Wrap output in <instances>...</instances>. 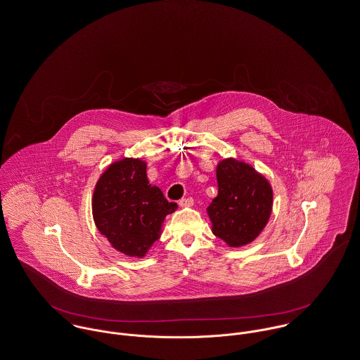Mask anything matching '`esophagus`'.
Masks as SVG:
<instances>
[{
    "mask_svg": "<svg viewBox=\"0 0 360 360\" xmlns=\"http://www.w3.org/2000/svg\"><path fill=\"white\" fill-rule=\"evenodd\" d=\"M193 202H195V201H193L192 198L179 200V205H181V207H192V205H193Z\"/></svg>",
    "mask_w": 360,
    "mask_h": 360,
    "instance_id": "34e87169",
    "label": "esophagus"
}]
</instances>
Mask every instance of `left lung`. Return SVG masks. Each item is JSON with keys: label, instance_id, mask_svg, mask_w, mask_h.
Listing matches in <instances>:
<instances>
[{"label": "left lung", "instance_id": "8db88e82", "mask_svg": "<svg viewBox=\"0 0 360 360\" xmlns=\"http://www.w3.org/2000/svg\"><path fill=\"white\" fill-rule=\"evenodd\" d=\"M218 195L207 207L212 233L231 247L255 239L269 221L274 192L250 164L225 159L217 165Z\"/></svg>", "mask_w": 360, "mask_h": 360}]
</instances>
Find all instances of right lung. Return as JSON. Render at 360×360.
Here are the masks:
<instances>
[{
	"label": "right lung",
	"instance_id": "add662e5",
	"mask_svg": "<svg viewBox=\"0 0 360 360\" xmlns=\"http://www.w3.org/2000/svg\"><path fill=\"white\" fill-rule=\"evenodd\" d=\"M158 186L149 184L146 162L122 159L109 165L96 182L92 199L99 232L122 254L142 258L160 238L164 218L176 210Z\"/></svg>",
	"mask_w": 360,
	"mask_h": 360
}]
</instances>
